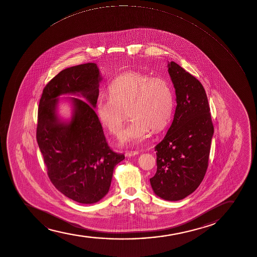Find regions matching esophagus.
Listing matches in <instances>:
<instances>
[{"mask_svg": "<svg viewBox=\"0 0 257 257\" xmlns=\"http://www.w3.org/2000/svg\"><path fill=\"white\" fill-rule=\"evenodd\" d=\"M139 154V152H136V151H135V152H126L125 153V156L126 157H133L136 156V155H138Z\"/></svg>", "mask_w": 257, "mask_h": 257, "instance_id": "obj_1", "label": "esophagus"}]
</instances>
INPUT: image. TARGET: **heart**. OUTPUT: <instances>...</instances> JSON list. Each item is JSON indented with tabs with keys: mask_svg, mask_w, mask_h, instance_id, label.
I'll list each match as a JSON object with an SVG mask.
<instances>
[{
	"mask_svg": "<svg viewBox=\"0 0 257 257\" xmlns=\"http://www.w3.org/2000/svg\"><path fill=\"white\" fill-rule=\"evenodd\" d=\"M109 94L97 99L96 115L109 133L118 136L128 111L132 120L124 130V144H142L151 130L160 132L171 121L174 96L170 83L163 78L128 72L110 83Z\"/></svg>",
	"mask_w": 257,
	"mask_h": 257,
	"instance_id": "obj_1",
	"label": "heart"
}]
</instances>
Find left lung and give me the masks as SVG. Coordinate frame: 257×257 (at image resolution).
<instances>
[{
    "instance_id": "8db88e82",
    "label": "left lung",
    "mask_w": 257,
    "mask_h": 257,
    "mask_svg": "<svg viewBox=\"0 0 257 257\" xmlns=\"http://www.w3.org/2000/svg\"><path fill=\"white\" fill-rule=\"evenodd\" d=\"M177 107L162 142L155 147L157 171L150 178L154 194L179 201L197 189L207 171L213 125L201 83L174 62H168Z\"/></svg>"
}]
</instances>
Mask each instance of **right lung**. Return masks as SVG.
<instances>
[{"label":"right lung","instance_id":"1","mask_svg":"<svg viewBox=\"0 0 257 257\" xmlns=\"http://www.w3.org/2000/svg\"><path fill=\"white\" fill-rule=\"evenodd\" d=\"M95 63L61 71L44 88L39 101L37 141L51 183L62 194L79 203L93 204L109 192L115 165L125 159L107 144L95 113L99 83ZM72 108L69 119L58 114L60 95Z\"/></svg>","mask_w":257,"mask_h":257}]
</instances>
